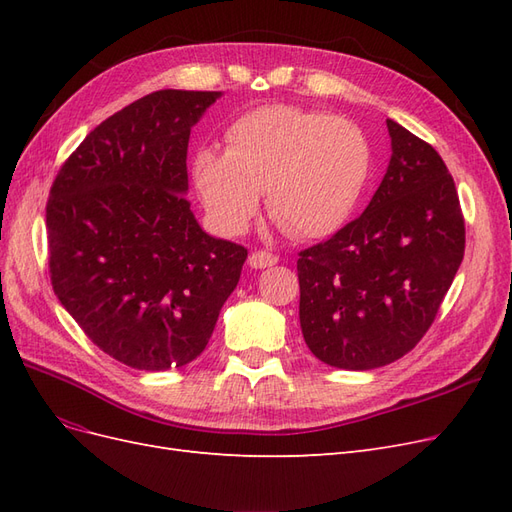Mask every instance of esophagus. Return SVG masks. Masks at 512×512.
I'll list each match as a JSON object with an SVG mask.
<instances>
[{
	"label": "esophagus",
	"instance_id": "esophagus-1",
	"mask_svg": "<svg viewBox=\"0 0 512 512\" xmlns=\"http://www.w3.org/2000/svg\"><path fill=\"white\" fill-rule=\"evenodd\" d=\"M247 262H250L252 269H267V267L277 265V262H280V258H277L275 254H271V252L258 250V252L250 254V260H247Z\"/></svg>",
	"mask_w": 512,
	"mask_h": 512
}]
</instances>
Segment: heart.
<instances>
[{
    "instance_id": "obj_1",
    "label": "heart",
    "mask_w": 512,
    "mask_h": 512,
    "mask_svg": "<svg viewBox=\"0 0 512 512\" xmlns=\"http://www.w3.org/2000/svg\"><path fill=\"white\" fill-rule=\"evenodd\" d=\"M371 175V147L354 121L288 104L237 117L224 134V156L203 147L192 183L209 220L224 235H243L267 194V211L288 235L324 239L359 207Z\"/></svg>"
}]
</instances>
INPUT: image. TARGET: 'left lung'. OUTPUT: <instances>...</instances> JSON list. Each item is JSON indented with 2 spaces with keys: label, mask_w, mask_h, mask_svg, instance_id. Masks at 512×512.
Returning a JSON list of instances; mask_svg holds the SVG:
<instances>
[{
  "label": "left lung",
  "mask_w": 512,
  "mask_h": 512,
  "mask_svg": "<svg viewBox=\"0 0 512 512\" xmlns=\"http://www.w3.org/2000/svg\"><path fill=\"white\" fill-rule=\"evenodd\" d=\"M391 160L361 218L299 254L307 348L365 371L410 352L431 327L466 250L455 181L438 151L386 119Z\"/></svg>",
  "instance_id": "1"
}]
</instances>
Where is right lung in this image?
Returning <instances> with one entry per match:
<instances>
[{
	"label": "right lung",
	"instance_id": "1",
	"mask_svg": "<svg viewBox=\"0 0 512 512\" xmlns=\"http://www.w3.org/2000/svg\"><path fill=\"white\" fill-rule=\"evenodd\" d=\"M222 91L162 89L85 136L46 203L51 284L119 363L164 371L205 350L247 250L200 228L188 198L190 132Z\"/></svg>",
	"mask_w": 512,
	"mask_h": 512
}]
</instances>
